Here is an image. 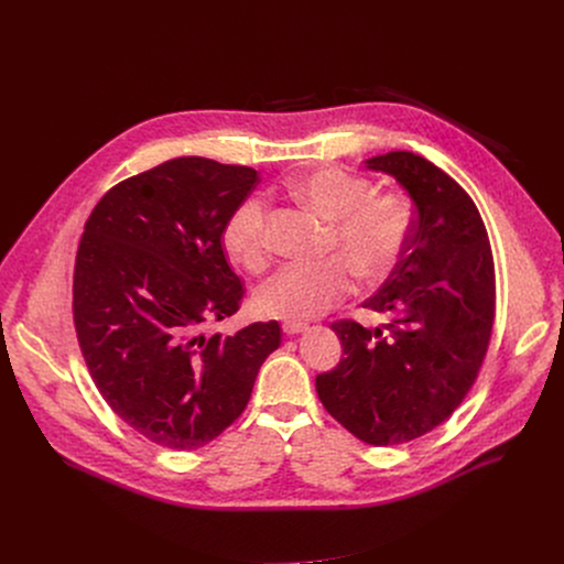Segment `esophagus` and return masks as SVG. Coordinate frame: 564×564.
Listing matches in <instances>:
<instances>
[{"label":"esophagus","mask_w":564,"mask_h":564,"mask_svg":"<svg viewBox=\"0 0 564 564\" xmlns=\"http://www.w3.org/2000/svg\"><path fill=\"white\" fill-rule=\"evenodd\" d=\"M283 333L288 335V337H292V335H299V333H303L307 326L305 324H301V321H283Z\"/></svg>","instance_id":"obj_1"}]
</instances>
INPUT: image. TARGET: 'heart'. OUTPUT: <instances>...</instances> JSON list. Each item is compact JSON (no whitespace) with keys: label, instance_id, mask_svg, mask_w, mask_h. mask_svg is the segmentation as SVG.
<instances>
[{"label":"heart","instance_id":"1","mask_svg":"<svg viewBox=\"0 0 564 564\" xmlns=\"http://www.w3.org/2000/svg\"><path fill=\"white\" fill-rule=\"evenodd\" d=\"M294 198L328 225V250L340 257L321 263L283 265L257 294V310L270 318L305 321L341 303L352 290V271L364 281L388 276L401 261L413 229L404 194L372 192V183L341 167H318L288 183ZM223 248L250 272L270 259L268 205L259 196L238 203L223 227Z\"/></svg>","mask_w":564,"mask_h":564}]
</instances>
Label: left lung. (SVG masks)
Instances as JSON below:
<instances>
[{
  "label": "left lung",
  "mask_w": 564,
  "mask_h": 564,
  "mask_svg": "<svg viewBox=\"0 0 564 564\" xmlns=\"http://www.w3.org/2000/svg\"><path fill=\"white\" fill-rule=\"evenodd\" d=\"M415 203L404 257L364 307L379 328L335 321L341 361L316 375L326 411L372 446L426 435L462 404L487 357L496 318V268L473 198L411 151L366 160Z\"/></svg>",
  "instance_id": "8db88e82"
}]
</instances>
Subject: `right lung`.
Listing matches in <instances>:
<instances>
[{
    "label": "right lung",
    "instance_id": "obj_1",
    "mask_svg": "<svg viewBox=\"0 0 564 564\" xmlns=\"http://www.w3.org/2000/svg\"><path fill=\"white\" fill-rule=\"evenodd\" d=\"M259 172L187 155L111 187L94 207L73 270V324L111 411L153 444L192 451L246 411L276 321L205 337L246 288L223 227Z\"/></svg>",
    "mask_w": 564,
    "mask_h": 564
}]
</instances>
